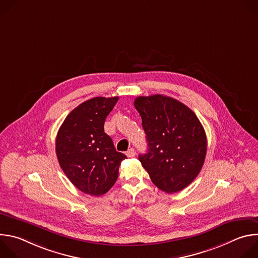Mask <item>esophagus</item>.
<instances>
[{
  "instance_id": "1",
  "label": "esophagus",
  "mask_w": 258,
  "mask_h": 258,
  "mask_svg": "<svg viewBox=\"0 0 258 258\" xmlns=\"http://www.w3.org/2000/svg\"><path fill=\"white\" fill-rule=\"evenodd\" d=\"M136 155V152H135V149H133V148H131V149H128L127 151H126V156L127 157H134Z\"/></svg>"
}]
</instances>
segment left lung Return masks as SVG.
Segmentation results:
<instances>
[{
	"label": "left lung",
	"instance_id": "8db88e82",
	"mask_svg": "<svg viewBox=\"0 0 258 258\" xmlns=\"http://www.w3.org/2000/svg\"><path fill=\"white\" fill-rule=\"evenodd\" d=\"M148 150L139 155L154 185L166 193L188 187L199 174L206 156L205 131L192 110L179 101L153 95L138 97Z\"/></svg>",
	"mask_w": 258,
	"mask_h": 258
}]
</instances>
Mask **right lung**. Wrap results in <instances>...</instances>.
Here are the masks:
<instances>
[{
	"label": "right lung",
	"mask_w": 258,
	"mask_h": 258,
	"mask_svg": "<svg viewBox=\"0 0 258 258\" xmlns=\"http://www.w3.org/2000/svg\"><path fill=\"white\" fill-rule=\"evenodd\" d=\"M118 97L90 99L67 115L56 138L59 164L80 191L101 196L118 177L126 156L115 150L112 139L104 132V122Z\"/></svg>",
	"instance_id": "obj_1"
}]
</instances>
